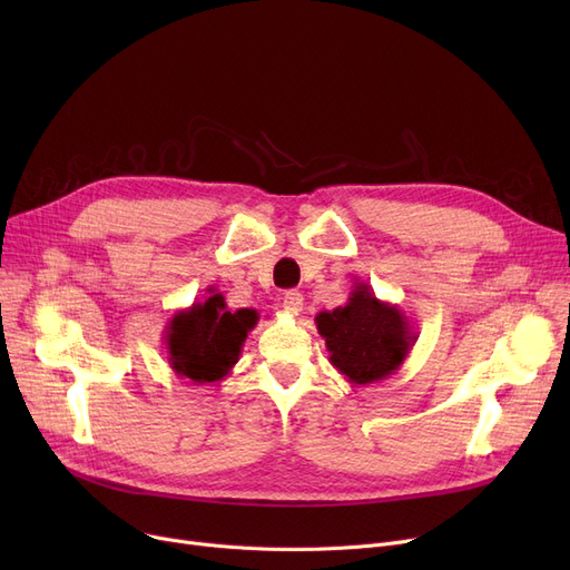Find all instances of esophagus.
<instances>
[{"instance_id":"esophagus-1","label":"esophagus","mask_w":570,"mask_h":570,"mask_svg":"<svg viewBox=\"0 0 570 570\" xmlns=\"http://www.w3.org/2000/svg\"><path fill=\"white\" fill-rule=\"evenodd\" d=\"M303 305H305V297H303L301 291H286L284 293V309L288 314H301Z\"/></svg>"}]
</instances>
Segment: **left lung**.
Here are the masks:
<instances>
[{"label":"left lung","instance_id":"left-lung-1","mask_svg":"<svg viewBox=\"0 0 570 570\" xmlns=\"http://www.w3.org/2000/svg\"><path fill=\"white\" fill-rule=\"evenodd\" d=\"M333 367L353 385H370L395 374L417 335L409 316L383 303L367 284H355L346 305L316 314Z\"/></svg>","mask_w":570,"mask_h":570}]
</instances>
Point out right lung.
Returning <instances> with one entry per match:
<instances>
[{
	"mask_svg": "<svg viewBox=\"0 0 570 570\" xmlns=\"http://www.w3.org/2000/svg\"><path fill=\"white\" fill-rule=\"evenodd\" d=\"M207 293L203 303L175 312L164 335L170 370L194 385L222 383L258 323L256 309L228 312L217 288H207Z\"/></svg>",
	"mask_w": 570,
	"mask_h": 570,
	"instance_id": "right-lung-1",
	"label": "right lung"
}]
</instances>
